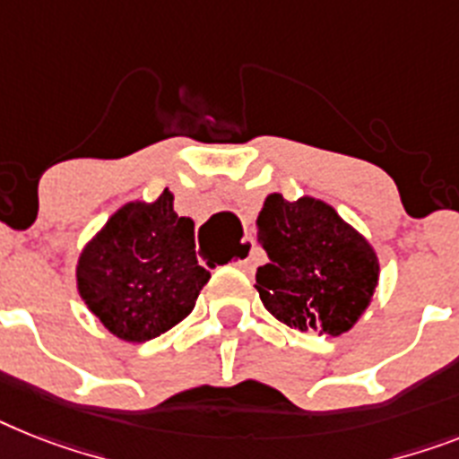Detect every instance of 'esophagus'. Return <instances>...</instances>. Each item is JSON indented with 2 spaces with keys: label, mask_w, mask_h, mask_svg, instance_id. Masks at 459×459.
Instances as JSON below:
<instances>
[{
  "label": "esophagus",
  "mask_w": 459,
  "mask_h": 459,
  "mask_svg": "<svg viewBox=\"0 0 459 459\" xmlns=\"http://www.w3.org/2000/svg\"><path fill=\"white\" fill-rule=\"evenodd\" d=\"M253 251H255L253 238H244L241 246L237 248V260H234V264H237L238 270H244V272L253 270Z\"/></svg>",
  "instance_id": "34e87169"
}]
</instances>
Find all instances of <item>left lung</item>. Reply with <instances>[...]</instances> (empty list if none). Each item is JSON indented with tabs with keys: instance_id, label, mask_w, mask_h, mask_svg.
<instances>
[{
	"instance_id": "8db88e82",
	"label": "left lung",
	"mask_w": 459,
	"mask_h": 459,
	"mask_svg": "<svg viewBox=\"0 0 459 459\" xmlns=\"http://www.w3.org/2000/svg\"><path fill=\"white\" fill-rule=\"evenodd\" d=\"M255 227L270 257L255 272L264 309L300 333L338 338L351 331L380 281L368 238L331 204L307 195L295 202L267 195Z\"/></svg>"
}]
</instances>
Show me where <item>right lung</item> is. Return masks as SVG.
Instances as JSON below:
<instances>
[{"mask_svg": "<svg viewBox=\"0 0 459 459\" xmlns=\"http://www.w3.org/2000/svg\"><path fill=\"white\" fill-rule=\"evenodd\" d=\"M211 279L195 251V221L154 202H128L86 241L77 290L91 314L124 342H147L187 316Z\"/></svg>", "mask_w": 459, "mask_h": 459, "instance_id": "1", "label": "right lung"}]
</instances>
